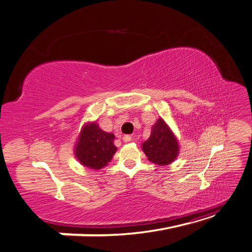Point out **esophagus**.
Masks as SVG:
<instances>
[{
  "mask_svg": "<svg viewBox=\"0 0 252 252\" xmlns=\"http://www.w3.org/2000/svg\"><path fill=\"white\" fill-rule=\"evenodd\" d=\"M122 140H123V142H130L132 140V137L130 135H125L122 137Z\"/></svg>",
  "mask_w": 252,
  "mask_h": 252,
  "instance_id": "esophagus-1",
  "label": "esophagus"
}]
</instances>
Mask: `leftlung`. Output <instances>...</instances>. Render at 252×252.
<instances>
[{"instance_id": "left-lung-1", "label": "left lung", "mask_w": 252, "mask_h": 252, "mask_svg": "<svg viewBox=\"0 0 252 252\" xmlns=\"http://www.w3.org/2000/svg\"><path fill=\"white\" fill-rule=\"evenodd\" d=\"M142 151L150 161L159 166L169 165L178 157V139L162 118L152 126L150 137L142 143Z\"/></svg>"}]
</instances>
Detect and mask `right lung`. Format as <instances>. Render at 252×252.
Wrapping results in <instances>:
<instances>
[{"instance_id":"right-lung-1","label":"right lung","mask_w":252,"mask_h":252,"mask_svg":"<svg viewBox=\"0 0 252 252\" xmlns=\"http://www.w3.org/2000/svg\"><path fill=\"white\" fill-rule=\"evenodd\" d=\"M115 134L101 130L96 121L86 122L74 145V155L81 165L99 170L110 162L117 152Z\"/></svg>"}]
</instances>
